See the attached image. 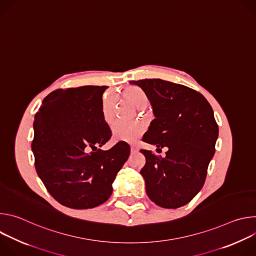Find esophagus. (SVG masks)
<instances>
[{"mask_svg": "<svg viewBox=\"0 0 256 256\" xmlns=\"http://www.w3.org/2000/svg\"><path fill=\"white\" fill-rule=\"evenodd\" d=\"M130 152H132V154H134V153L138 152V149H136V147H130Z\"/></svg>", "mask_w": 256, "mask_h": 256, "instance_id": "obj_1", "label": "esophagus"}]
</instances>
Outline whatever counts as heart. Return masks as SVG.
Here are the masks:
<instances>
[{
    "mask_svg": "<svg viewBox=\"0 0 256 256\" xmlns=\"http://www.w3.org/2000/svg\"><path fill=\"white\" fill-rule=\"evenodd\" d=\"M122 97L136 109L142 110L149 104V99L146 93L138 87L130 86L122 90ZM116 99L112 94H105L101 101V112L106 122H112L114 116ZM142 126L136 122H116L112 128V136L118 142H134L142 134Z\"/></svg>",
    "mask_w": 256,
    "mask_h": 256,
    "instance_id": "1",
    "label": "heart"
}]
</instances>
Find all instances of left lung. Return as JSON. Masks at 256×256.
Wrapping results in <instances>:
<instances>
[{"label": "left lung", "mask_w": 256, "mask_h": 256, "mask_svg": "<svg viewBox=\"0 0 256 256\" xmlns=\"http://www.w3.org/2000/svg\"><path fill=\"white\" fill-rule=\"evenodd\" d=\"M130 84L146 93L155 116L142 140L168 148L165 158L140 150L146 158L140 170L146 192L162 208H180L202 190L214 154L218 128L212 108L200 93L184 85L161 79Z\"/></svg>", "instance_id": "obj_1"}]
</instances>
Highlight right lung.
<instances>
[{"label": "right lung", "mask_w": 256, "mask_h": 256, "mask_svg": "<svg viewBox=\"0 0 256 256\" xmlns=\"http://www.w3.org/2000/svg\"><path fill=\"white\" fill-rule=\"evenodd\" d=\"M106 89L56 90L44 99L34 118L31 148L36 172L54 198L72 208H92L105 202L130 153L124 142L107 151L100 149L112 138L101 112ZM90 150L96 152L88 154Z\"/></svg>", "instance_id": "obj_1"}]
</instances>
